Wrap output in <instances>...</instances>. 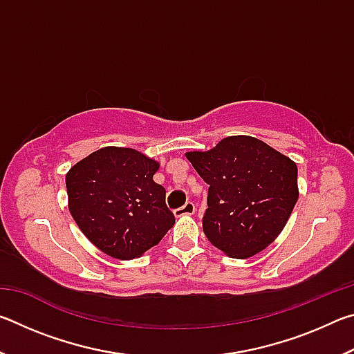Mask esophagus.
Instances as JSON below:
<instances>
[{
    "label": "esophagus",
    "mask_w": 354,
    "mask_h": 354,
    "mask_svg": "<svg viewBox=\"0 0 354 354\" xmlns=\"http://www.w3.org/2000/svg\"><path fill=\"white\" fill-rule=\"evenodd\" d=\"M192 214H195V205L192 201L185 203L184 206H181V207L176 209V211H175L176 217H183V215H192Z\"/></svg>",
    "instance_id": "esophagus-1"
}]
</instances>
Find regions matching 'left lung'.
Instances as JSON below:
<instances>
[{"instance_id": "left-lung-1", "label": "left lung", "mask_w": 354, "mask_h": 354, "mask_svg": "<svg viewBox=\"0 0 354 354\" xmlns=\"http://www.w3.org/2000/svg\"><path fill=\"white\" fill-rule=\"evenodd\" d=\"M185 158L209 184L203 231L214 247L245 259L281 234L298 200L290 158L251 136L225 137Z\"/></svg>"}]
</instances>
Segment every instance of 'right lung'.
I'll return each instance as SVG.
<instances>
[{"label":"right lung","mask_w":354,"mask_h":354,"mask_svg":"<svg viewBox=\"0 0 354 354\" xmlns=\"http://www.w3.org/2000/svg\"><path fill=\"white\" fill-rule=\"evenodd\" d=\"M158 170V160L123 147L100 148L68 170L71 217L107 256L139 257L175 225L165 189L153 179Z\"/></svg>","instance_id":"obj_1"}]
</instances>
